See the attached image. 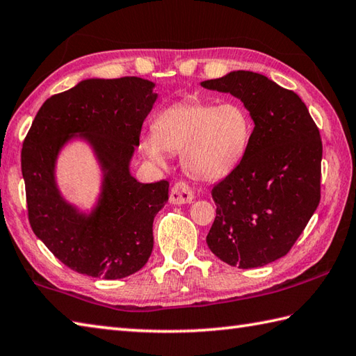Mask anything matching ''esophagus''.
I'll return each mask as SVG.
<instances>
[{
    "label": "esophagus",
    "mask_w": 356,
    "mask_h": 356,
    "mask_svg": "<svg viewBox=\"0 0 356 356\" xmlns=\"http://www.w3.org/2000/svg\"><path fill=\"white\" fill-rule=\"evenodd\" d=\"M193 201V191L183 181H179L170 191V202L172 204H187V202Z\"/></svg>",
    "instance_id": "1"
}]
</instances>
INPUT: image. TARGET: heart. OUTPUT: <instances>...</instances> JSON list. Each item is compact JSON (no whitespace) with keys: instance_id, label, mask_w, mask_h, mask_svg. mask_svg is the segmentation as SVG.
<instances>
[{"instance_id":"obj_1","label":"heart","mask_w":356,"mask_h":356,"mask_svg":"<svg viewBox=\"0 0 356 356\" xmlns=\"http://www.w3.org/2000/svg\"><path fill=\"white\" fill-rule=\"evenodd\" d=\"M253 120L241 101L197 97L165 106L156 113L154 130L140 138V150L150 163L163 165L169 152H181L187 175L216 181L238 169L248 155Z\"/></svg>"}]
</instances>
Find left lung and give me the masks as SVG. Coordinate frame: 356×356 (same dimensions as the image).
I'll return each mask as SVG.
<instances>
[{"mask_svg": "<svg viewBox=\"0 0 356 356\" xmlns=\"http://www.w3.org/2000/svg\"><path fill=\"white\" fill-rule=\"evenodd\" d=\"M201 86L241 99L255 124L244 161L212 188L207 245L229 266L263 267L292 249L320 204V130L295 92L255 72Z\"/></svg>", "mask_w": 356, "mask_h": 356, "instance_id": "obj_1", "label": "left lung"}]
</instances>
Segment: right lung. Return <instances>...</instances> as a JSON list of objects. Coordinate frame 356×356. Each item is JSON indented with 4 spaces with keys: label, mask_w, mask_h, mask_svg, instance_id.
I'll return each mask as SVG.
<instances>
[{
    "label": "right lung",
    "mask_w": 356,
    "mask_h": 356,
    "mask_svg": "<svg viewBox=\"0 0 356 356\" xmlns=\"http://www.w3.org/2000/svg\"><path fill=\"white\" fill-rule=\"evenodd\" d=\"M154 87L138 76L83 79L46 99L26 136L21 170L29 221L46 248L78 273L126 278L154 249V218L169 201V183L143 184L130 173L143 122L158 98ZM74 139L91 147L102 172L90 211L67 202L57 187V156Z\"/></svg>",
    "instance_id": "obj_1"
}]
</instances>
